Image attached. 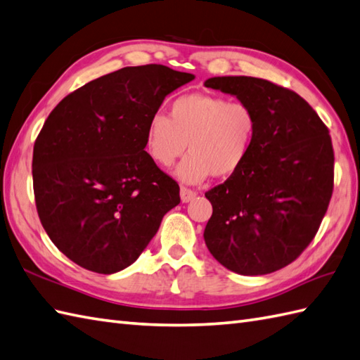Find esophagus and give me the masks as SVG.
I'll list each match as a JSON object with an SVG mask.
<instances>
[{
	"label": "esophagus",
	"mask_w": 360,
	"mask_h": 360,
	"mask_svg": "<svg viewBox=\"0 0 360 360\" xmlns=\"http://www.w3.org/2000/svg\"><path fill=\"white\" fill-rule=\"evenodd\" d=\"M195 197H197L195 191L188 189V188H185V186L180 188V198H181L183 203H188V202H191V200H194Z\"/></svg>",
	"instance_id": "34e87169"
}]
</instances>
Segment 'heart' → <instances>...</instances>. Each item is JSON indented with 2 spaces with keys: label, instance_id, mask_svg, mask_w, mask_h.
<instances>
[{
  "label": "heart",
  "instance_id": "obj_1",
  "mask_svg": "<svg viewBox=\"0 0 360 360\" xmlns=\"http://www.w3.org/2000/svg\"><path fill=\"white\" fill-rule=\"evenodd\" d=\"M257 118L245 103L207 94H188L175 98L167 115L149 118L145 149L158 166L169 167L186 149L189 154L175 167V177L186 185L210 179L233 177L250 157Z\"/></svg>",
  "mask_w": 360,
  "mask_h": 360
}]
</instances>
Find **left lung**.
Returning a JSON list of instances; mask_svg holds the SVG:
<instances>
[{"label":"left lung","mask_w":360,"mask_h":360,"mask_svg":"<svg viewBox=\"0 0 360 360\" xmlns=\"http://www.w3.org/2000/svg\"><path fill=\"white\" fill-rule=\"evenodd\" d=\"M206 87L252 109L257 132L246 163L207 191L205 243L242 276L274 273L299 257L328 210L334 153L328 127L300 95L268 79L212 77Z\"/></svg>","instance_id":"obj_1"}]
</instances>
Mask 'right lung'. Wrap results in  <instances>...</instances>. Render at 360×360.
I'll list each match as a JSON object with an SVG mask.
<instances>
[{
	"mask_svg": "<svg viewBox=\"0 0 360 360\" xmlns=\"http://www.w3.org/2000/svg\"><path fill=\"white\" fill-rule=\"evenodd\" d=\"M195 77L163 65L123 68L63 98L38 134L32 177L37 211L53 245L77 265L114 274L140 257L177 181L145 150L149 118Z\"/></svg>",
	"mask_w": 360,
	"mask_h": 360,
	"instance_id": "right-lung-1",
	"label": "right lung"
}]
</instances>
